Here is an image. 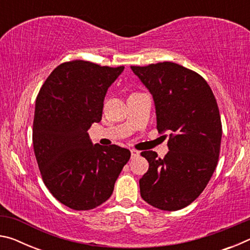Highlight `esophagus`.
<instances>
[{
    "mask_svg": "<svg viewBox=\"0 0 250 250\" xmlns=\"http://www.w3.org/2000/svg\"><path fill=\"white\" fill-rule=\"evenodd\" d=\"M139 154H140V152H139V151L134 150V149L131 150V156H132V158H137Z\"/></svg>",
    "mask_w": 250,
    "mask_h": 250,
    "instance_id": "34e87169",
    "label": "esophagus"
}]
</instances>
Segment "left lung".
Segmentation results:
<instances>
[{
  "label": "left lung",
  "mask_w": 250,
  "mask_h": 250,
  "mask_svg": "<svg viewBox=\"0 0 250 250\" xmlns=\"http://www.w3.org/2000/svg\"><path fill=\"white\" fill-rule=\"evenodd\" d=\"M131 69L152 95L159 132H170L166 158L141 153L149 162L139 181L141 197L162 210L184 208L204 191L216 167L222 141L216 99L202 76L175 62Z\"/></svg>",
  "instance_id": "left-lung-1"
}]
</instances>
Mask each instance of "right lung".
Here are the masks:
<instances>
[{"mask_svg":"<svg viewBox=\"0 0 250 250\" xmlns=\"http://www.w3.org/2000/svg\"><path fill=\"white\" fill-rule=\"evenodd\" d=\"M125 67L73 61L59 65L36 98L33 146L45 185L62 204L88 210L111 196L130 151L91 142L88 130L103 118L108 88Z\"/></svg>","mask_w":250,"mask_h":250,"instance_id":"obj_1","label":"right lung"}]
</instances>
